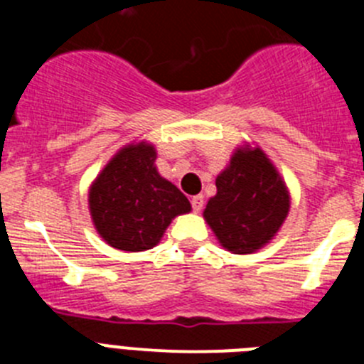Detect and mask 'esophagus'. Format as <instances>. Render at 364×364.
I'll use <instances>...</instances> for the list:
<instances>
[{
	"label": "esophagus",
	"instance_id": "34e87169",
	"mask_svg": "<svg viewBox=\"0 0 364 364\" xmlns=\"http://www.w3.org/2000/svg\"><path fill=\"white\" fill-rule=\"evenodd\" d=\"M191 205H193V211L198 213V211L202 210V205H204V197H202V195H195V197L191 198Z\"/></svg>",
	"mask_w": 364,
	"mask_h": 364
}]
</instances>
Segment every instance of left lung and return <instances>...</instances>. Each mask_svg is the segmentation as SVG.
<instances>
[{
  "label": "left lung",
  "instance_id": "8db88e82",
  "mask_svg": "<svg viewBox=\"0 0 364 364\" xmlns=\"http://www.w3.org/2000/svg\"><path fill=\"white\" fill-rule=\"evenodd\" d=\"M204 210L208 226L231 253H253L277 235L290 211V193L260 147H237L215 180Z\"/></svg>",
  "mask_w": 364,
  "mask_h": 364
}]
</instances>
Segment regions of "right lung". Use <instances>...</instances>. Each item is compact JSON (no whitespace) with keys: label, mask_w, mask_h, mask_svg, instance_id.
I'll return each instance as SVG.
<instances>
[{"label":"right lung","mask_w":364,"mask_h":364,"mask_svg":"<svg viewBox=\"0 0 364 364\" xmlns=\"http://www.w3.org/2000/svg\"><path fill=\"white\" fill-rule=\"evenodd\" d=\"M147 142L122 147L89 188V211L100 237L122 252H144L160 242L178 215L191 211L188 197L154 166Z\"/></svg>","instance_id":"add662e5"}]
</instances>
